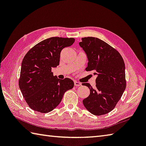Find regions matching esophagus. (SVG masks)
Listing matches in <instances>:
<instances>
[{"instance_id":"esophagus-1","label":"esophagus","mask_w":146,"mask_h":146,"mask_svg":"<svg viewBox=\"0 0 146 146\" xmlns=\"http://www.w3.org/2000/svg\"><path fill=\"white\" fill-rule=\"evenodd\" d=\"M75 87H78V86H81V83H80V82H78L77 81H75Z\"/></svg>"}]
</instances>
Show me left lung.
Listing matches in <instances>:
<instances>
[{"label":"left lung","instance_id":"8db88e82","mask_svg":"<svg viewBox=\"0 0 146 146\" xmlns=\"http://www.w3.org/2000/svg\"><path fill=\"white\" fill-rule=\"evenodd\" d=\"M79 45L88 59L86 70L94 71L97 75L94 88L89 83L82 84L90 89L83 104L92 114H106L115 108L126 89L123 59L115 48L99 38H83Z\"/></svg>","mask_w":146,"mask_h":146}]
</instances>
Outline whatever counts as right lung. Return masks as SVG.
<instances>
[{
	"instance_id": "right-lung-1",
	"label": "right lung",
	"mask_w": 146,
	"mask_h": 146,
	"mask_svg": "<svg viewBox=\"0 0 146 146\" xmlns=\"http://www.w3.org/2000/svg\"><path fill=\"white\" fill-rule=\"evenodd\" d=\"M74 42V38L52 37L36 44L23 57L19 87L31 109L51 112L61 102L64 92L73 87L72 80L57 78L52 68L59 65L62 50Z\"/></svg>"
}]
</instances>
